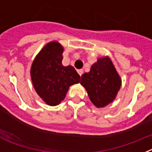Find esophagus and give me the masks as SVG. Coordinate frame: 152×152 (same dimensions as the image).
<instances>
[{
  "label": "esophagus",
  "instance_id": "1",
  "mask_svg": "<svg viewBox=\"0 0 152 152\" xmlns=\"http://www.w3.org/2000/svg\"><path fill=\"white\" fill-rule=\"evenodd\" d=\"M77 72H78V73H79V75H80V76H81L83 74V69H78Z\"/></svg>",
  "mask_w": 152,
  "mask_h": 152
}]
</instances>
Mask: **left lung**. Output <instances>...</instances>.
I'll return each instance as SVG.
<instances>
[{"mask_svg": "<svg viewBox=\"0 0 152 152\" xmlns=\"http://www.w3.org/2000/svg\"><path fill=\"white\" fill-rule=\"evenodd\" d=\"M91 102L96 107H104L115 98L121 87V78L109 57L99 58L89 72L81 76Z\"/></svg>", "mask_w": 152, "mask_h": 152, "instance_id": "obj_1", "label": "left lung"}]
</instances>
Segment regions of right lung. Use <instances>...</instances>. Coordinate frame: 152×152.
I'll list each match as a JSON object with an SVG mask.
<instances>
[{
  "mask_svg": "<svg viewBox=\"0 0 152 152\" xmlns=\"http://www.w3.org/2000/svg\"><path fill=\"white\" fill-rule=\"evenodd\" d=\"M63 48L58 42L47 43L33 62L30 76L37 93L49 105L65 99L69 87L80 82L72 66L62 65Z\"/></svg>",
  "mask_w": 152,
  "mask_h": 152,
  "instance_id": "add662e5",
  "label": "right lung"
}]
</instances>
